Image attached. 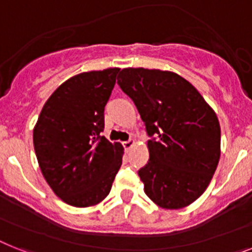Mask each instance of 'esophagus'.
<instances>
[{
    "instance_id": "obj_1",
    "label": "esophagus",
    "mask_w": 252,
    "mask_h": 252,
    "mask_svg": "<svg viewBox=\"0 0 252 252\" xmlns=\"http://www.w3.org/2000/svg\"><path fill=\"white\" fill-rule=\"evenodd\" d=\"M133 145H134V141H133V139H128V141H124V142H123V146H124V149L126 150H129Z\"/></svg>"
}]
</instances>
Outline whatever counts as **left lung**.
Returning <instances> with one entry per match:
<instances>
[{
    "label": "left lung",
    "instance_id": "left-lung-1",
    "mask_svg": "<svg viewBox=\"0 0 252 252\" xmlns=\"http://www.w3.org/2000/svg\"><path fill=\"white\" fill-rule=\"evenodd\" d=\"M118 84L146 126L150 160L138 175L145 193L162 209L186 208L210 185L220 158L215 111L188 80L158 69L126 67Z\"/></svg>",
    "mask_w": 252,
    "mask_h": 252
}]
</instances>
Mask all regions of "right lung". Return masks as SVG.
<instances>
[{
	"label": "right lung",
	"mask_w": 252,
	"mask_h": 252,
	"mask_svg": "<svg viewBox=\"0 0 252 252\" xmlns=\"http://www.w3.org/2000/svg\"><path fill=\"white\" fill-rule=\"evenodd\" d=\"M119 67L74 75L51 94L33 129L44 179L66 204L90 208L109 194L123 160L122 143L101 132Z\"/></svg>",
	"instance_id": "right-lung-1"
}]
</instances>
